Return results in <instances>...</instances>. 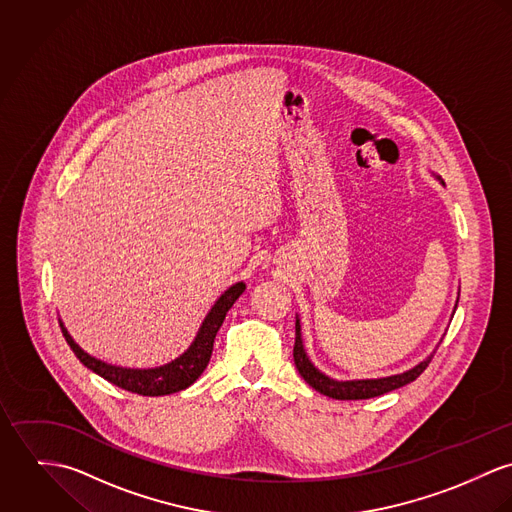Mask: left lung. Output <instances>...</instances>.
I'll return each mask as SVG.
<instances>
[{"mask_svg":"<svg viewBox=\"0 0 512 512\" xmlns=\"http://www.w3.org/2000/svg\"><path fill=\"white\" fill-rule=\"evenodd\" d=\"M436 176V180H440V184H444L442 176L432 172ZM457 300H459V292H457ZM457 300H455V308H457ZM454 318V316H452ZM438 347V345H436ZM436 349L422 359L420 363H416L412 369L402 371L397 375H389V377H379V379H353V381H338L328 377L326 373H322L308 357L304 343H302V328H300V318L296 316V338H294V365L298 369V373L302 375V379L316 389L318 393L326 395V397L336 398V400H361V398L381 397L385 393H391L395 389H400L408 383H412L416 377L422 375V371L428 367V363L432 361Z\"/></svg>","mask_w":512,"mask_h":512,"instance_id":"8db88e82","label":"left lung"}]
</instances>
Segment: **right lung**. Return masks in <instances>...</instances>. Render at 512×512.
Instances as JSON below:
<instances>
[{
	"mask_svg": "<svg viewBox=\"0 0 512 512\" xmlns=\"http://www.w3.org/2000/svg\"><path fill=\"white\" fill-rule=\"evenodd\" d=\"M243 290H245V283L231 284L228 290L214 302L210 312L206 314L190 347L182 355L172 359L171 363H165L161 367H151V369L117 367V365L92 357L76 341L72 340L66 326L62 324V320H58V322H60L64 340L70 345V349L74 351V355L80 359V363L84 367H88L102 379L110 381L115 387L125 389L129 393H137L143 397H163V395H172V393L188 389L204 373V369L212 357L216 334L222 328L229 308L243 294Z\"/></svg>",
	"mask_w": 512,
	"mask_h": 512,
	"instance_id": "right-lung-1",
	"label": "right lung"
}]
</instances>
